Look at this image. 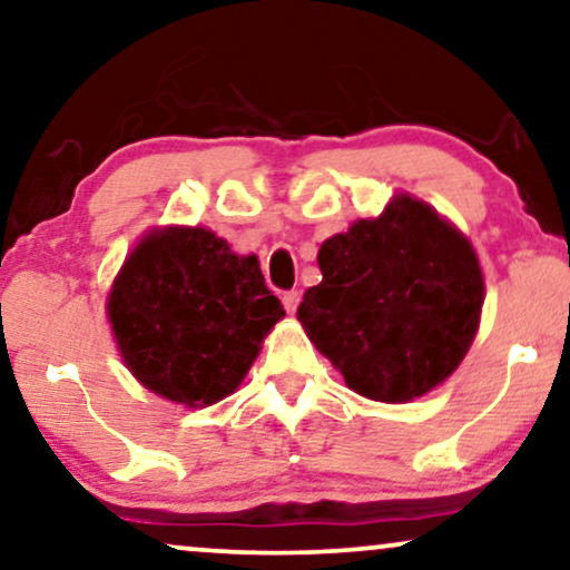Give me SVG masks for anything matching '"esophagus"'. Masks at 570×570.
Returning a JSON list of instances; mask_svg holds the SVG:
<instances>
[{"instance_id":"34e87169","label":"esophagus","mask_w":570,"mask_h":570,"mask_svg":"<svg viewBox=\"0 0 570 570\" xmlns=\"http://www.w3.org/2000/svg\"><path fill=\"white\" fill-rule=\"evenodd\" d=\"M298 303H301V293H298V291H287V293H283V306H285L287 314H295V308H298Z\"/></svg>"}]
</instances>
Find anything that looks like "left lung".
I'll use <instances>...</instances> for the list:
<instances>
[{
  "label": "left lung",
  "mask_w": 570,
  "mask_h": 570,
  "mask_svg": "<svg viewBox=\"0 0 570 570\" xmlns=\"http://www.w3.org/2000/svg\"><path fill=\"white\" fill-rule=\"evenodd\" d=\"M298 322L353 392L400 404L446 381L480 326L478 254L431 205L396 194L318 248Z\"/></svg>",
  "instance_id": "8db88e82"
}]
</instances>
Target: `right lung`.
I'll use <instances>...</instances> for the list:
<instances>
[{"label":"right lung","instance_id":"add662e5","mask_svg":"<svg viewBox=\"0 0 570 570\" xmlns=\"http://www.w3.org/2000/svg\"><path fill=\"white\" fill-rule=\"evenodd\" d=\"M285 316L256 256L207 228H163L139 240L108 293V318L139 384L186 407L233 394Z\"/></svg>","mask_w":570,"mask_h":570}]
</instances>
